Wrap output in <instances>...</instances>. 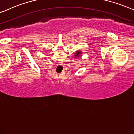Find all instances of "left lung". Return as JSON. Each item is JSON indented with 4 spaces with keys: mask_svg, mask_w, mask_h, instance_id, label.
Here are the masks:
<instances>
[{
    "mask_svg": "<svg viewBox=\"0 0 134 134\" xmlns=\"http://www.w3.org/2000/svg\"><path fill=\"white\" fill-rule=\"evenodd\" d=\"M81 54V52L80 51H76V53L75 54V57H79V56H80Z\"/></svg>",
    "mask_w": 134,
    "mask_h": 134,
    "instance_id": "8db88e82",
    "label": "left lung"
}]
</instances>
